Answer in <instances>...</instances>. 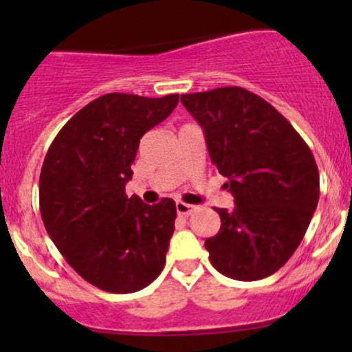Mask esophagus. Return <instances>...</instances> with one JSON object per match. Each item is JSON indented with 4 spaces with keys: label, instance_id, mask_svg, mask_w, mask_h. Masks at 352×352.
<instances>
[{
    "label": "esophagus",
    "instance_id": "esophagus-1",
    "mask_svg": "<svg viewBox=\"0 0 352 352\" xmlns=\"http://www.w3.org/2000/svg\"><path fill=\"white\" fill-rule=\"evenodd\" d=\"M175 208H177V212H179V214H184V216H189V214H192L194 211H196V206H192V204H187V202H182V201H179L175 204Z\"/></svg>",
    "mask_w": 352,
    "mask_h": 352
}]
</instances>
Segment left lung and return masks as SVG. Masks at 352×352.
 <instances>
[{"mask_svg": "<svg viewBox=\"0 0 352 352\" xmlns=\"http://www.w3.org/2000/svg\"><path fill=\"white\" fill-rule=\"evenodd\" d=\"M180 100L201 124L209 156L235 197L232 211L216 208L221 228L204 242L212 267L236 281L274 274L317 209L320 177L310 148L283 113L242 87Z\"/></svg>", "mask_w": 352, "mask_h": 352, "instance_id": "1", "label": "left lung"}]
</instances>
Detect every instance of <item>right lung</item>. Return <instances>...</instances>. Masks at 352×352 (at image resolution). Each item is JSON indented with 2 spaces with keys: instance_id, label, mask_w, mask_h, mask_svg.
Masks as SVG:
<instances>
[{
  "instance_id": "right-lung-1",
  "label": "right lung",
  "mask_w": 352,
  "mask_h": 352,
  "mask_svg": "<svg viewBox=\"0 0 352 352\" xmlns=\"http://www.w3.org/2000/svg\"><path fill=\"white\" fill-rule=\"evenodd\" d=\"M179 95L107 94L74 113L49 146L38 180L41 216L67 264L90 285L126 294L165 267L175 201L126 196L144 133L165 120Z\"/></svg>"
}]
</instances>
